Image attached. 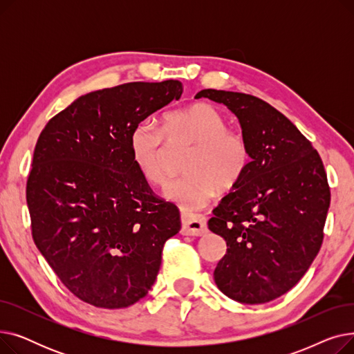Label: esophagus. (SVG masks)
<instances>
[{
    "instance_id": "34e87169",
    "label": "esophagus",
    "mask_w": 354,
    "mask_h": 354,
    "mask_svg": "<svg viewBox=\"0 0 354 354\" xmlns=\"http://www.w3.org/2000/svg\"><path fill=\"white\" fill-rule=\"evenodd\" d=\"M182 235L201 236L207 232V221L202 215H182Z\"/></svg>"
}]
</instances>
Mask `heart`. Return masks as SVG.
<instances>
[{"label": "heart", "instance_id": "b5f03b06", "mask_svg": "<svg viewBox=\"0 0 354 354\" xmlns=\"http://www.w3.org/2000/svg\"><path fill=\"white\" fill-rule=\"evenodd\" d=\"M194 143L183 178L171 180L163 195L191 215L207 207L219 192L231 191L244 176L250 165V147L244 136L228 129L218 109L196 103L169 111L163 127L151 119L139 122L130 135V155L145 180L159 185L165 180V142Z\"/></svg>", "mask_w": 354, "mask_h": 354}]
</instances>
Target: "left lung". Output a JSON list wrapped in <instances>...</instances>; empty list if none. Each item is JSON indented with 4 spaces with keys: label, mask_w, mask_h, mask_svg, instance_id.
<instances>
[{
    "label": "left lung",
    "mask_w": 354,
    "mask_h": 354,
    "mask_svg": "<svg viewBox=\"0 0 354 354\" xmlns=\"http://www.w3.org/2000/svg\"><path fill=\"white\" fill-rule=\"evenodd\" d=\"M195 97L232 111L251 158L208 221L227 243L215 284L238 303H268L299 283L320 251L330 207L324 165L300 130L267 102L215 88Z\"/></svg>",
    "instance_id": "8db88e82"
}]
</instances>
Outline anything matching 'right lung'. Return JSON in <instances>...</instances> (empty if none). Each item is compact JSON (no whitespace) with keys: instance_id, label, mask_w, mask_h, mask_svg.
<instances>
[{"instance_id":"obj_1","label":"right lung","mask_w":354,"mask_h":354,"mask_svg":"<svg viewBox=\"0 0 354 354\" xmlns=\"http://www.w3.org/2000/svg\"><path fill=\"white\" fill-rule=\"evenodd\" d=\"M178 80L87 93L43 129L27 180L32 239L84 303L124 308L152 288L179 209L156 198L130 155L135 126L179 100Z\"/></svg>"}]
</instances>
